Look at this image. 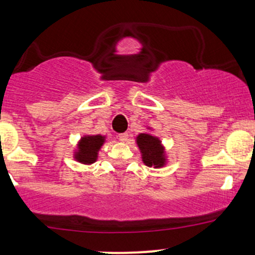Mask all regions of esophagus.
<instances>
[{
	"label": "esophagus",
	"instance_id": "esophagus-1",
	"mask_svg": "<svg viewBox=\"0 0 255 255\" xmlns=\"http://www.w3.org/2000/svg\"><path fill=\"white\" fill-rule=\"evenodd\" d=\"M128 137H129V135H128V133H122V134H120V135H119L120 141H127Z\"/></svg>",
	"mask_w": 255,
	"mask_h": 255
}]
</instances>
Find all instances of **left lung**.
<instances>
[{"label": "left lung", "mask_w": 255, "mask_h": 255, "mask_svg": "<svg viewBox=\"0 0 255 255\" xmlns=\"http://www.w3.org/2000/svg\"><path fill=\"white\" fill-rule=\"evenodd\" d=\"M136 144L141 152L142 162L152 168H162L165 165V151L159 137L148 133H140L136 136Z\"/></svg>", "instance_id": "8db88e82"}]
</instances>
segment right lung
Masks as SVG:
<instances>
[{"instance_id":"obj_1","label":"right lung","mask_w":255,"mask_h":255,"mask_svg":"<svg viewBox=\"0 0 255 255\" xmlns=\"http://www.w3.org/2000/svg\"><path fill=\"white\" fill-rule=\"evenodd\" d=\"M105 142V136L85 135L80 139L78 144V150L75 151L74 158L83 164H92L97 160L98 151Z\"/></svg>"}]
</instances>
